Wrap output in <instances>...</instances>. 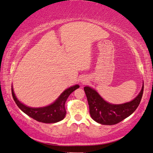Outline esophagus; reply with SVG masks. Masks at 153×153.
Masks as SVG:
<instances>
[{"label":"esophagus","mask_w":153,"mask_h":153,"mask_svg":"<svg viewBox=\"0 0 153 153\" xmlns=\"http://www.w3.org/2000/svg\"><path fill=\"white\" fill-rule=\"evenodd\" d=\"M83 83H84V82H83Z\"/></svg>","instance_id":"1"}]
</instances>
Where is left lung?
I'll use <instances>...</instances> for the list:
<instances>
[{
  "label": "left lung",
  "instance_id": "1",
  "mask_svg": "<svg viewBox=\"0 0 153 153\" xmlns=\"http://www.w3.org/2000/svg\"><path fill=\"white\" fill-rule=\"evenodd\" d=\"M90 114L96 122L102 125H112L121 122L137 109L143 93V85L139 95L132 101L123 104H111L104 101L95 90L84 87Z\"/></svg>",
  "mask_w": 153,
  "mask_h": 153
}]
</instances>
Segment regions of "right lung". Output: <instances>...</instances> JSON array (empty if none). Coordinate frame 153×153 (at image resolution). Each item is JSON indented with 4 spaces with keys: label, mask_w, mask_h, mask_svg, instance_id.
<instances>
[{
    "label": "right lung",
    "mask_w": 153,
    "mask_h": 153,
    "mask_svg": "<svg viewBox=\"0 0 153 153\" xmlns=\"http://www.w3.org/2000/svg\"><path fill=\"white\" fill-rule=\"evenodd\" d=\"M79 85H76L69 88L62 93L57 100L51 105L42 108H30L25 106L21 103L16 99L14 95L13 89L12 88V97L18 106V107L24 112L25 114L30 116V118L35 119L38 122L45 123H54L59 122L65 118L66 115V110L65 107V104L69 95L75 90L79 88Z\"/></svg>",
    "instance_id": "1"
}]
</instances>
